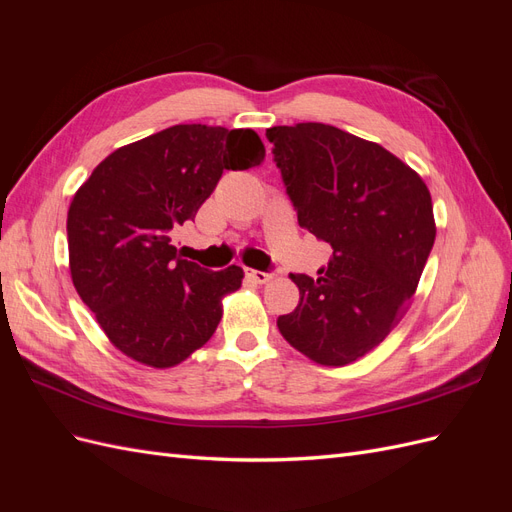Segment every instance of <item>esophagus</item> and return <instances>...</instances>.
Masks as SVG:
<instances>
[{
  "mask_svg": "<svg viewBox=\"0 0 512 512\" xmlns=\"http://www.w3.org/2000/svg\"><path fill=\"white\" fill-rule=\"evenodd\" d=\"M245 275L250 277V280H252V282H256V284H267V282H271V280H273V275H271V273L256 271V269H247V271H245Z\"/></svg>",
  "mask_w": 512,
  "mask_h": 512,
  "instance_id": "obj_1",
  "label": "esophagus"
}]
</instances>
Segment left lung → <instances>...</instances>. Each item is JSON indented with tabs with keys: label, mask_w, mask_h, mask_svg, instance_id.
Here are the masks:
<instances>
[{
	"label": "left lung",
	"mask_w": 512,
	"mask_h": 512,
	"mask_svg": "<svg viewBox=\"0 0 512 512\" xmlns=\"http://www.w3.org/2000/svg\"><path fill=\"white\" fill-rule=\"evenodd\" d=\"M267 138L299 226L333 247L316 280L290 275L301 299L277 329L318 365L354 363L414 297L436 239L431 194L391 151L327 123L275 126Z\"/></svg>",
	"instance_id": "left-lung-1"
}]
</instances>
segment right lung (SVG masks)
<instances>
[{
  "label": "right lung",
  "instance_id": "add662e5",
  "mask_svg": "<svg viewBox=\"0 0 512 512\" xmlns=\"http://www.w3.org/2000/svg\"><path fill=\"white\" fill-rule=\"evenodd\" d=\"M265 160L250 128L179 123L115 149L68 209L72 284L111 344L168 369L203 348L241 288L243 269L209 271L177 256L170 232L194 220L224 170Z\"/></svg>",
  "mask_w": 512,
  "mask_h": 512
}]
</instances>
